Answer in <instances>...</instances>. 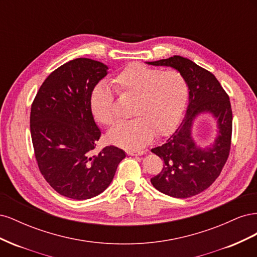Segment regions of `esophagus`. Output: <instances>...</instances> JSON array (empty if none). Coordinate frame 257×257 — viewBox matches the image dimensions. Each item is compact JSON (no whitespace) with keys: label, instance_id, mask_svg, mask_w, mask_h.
Returning a JSON list of instances; mask_svg holds the SVG:
<instances>
[{"label":"esophagus","instance_id":"obj_1","mask_svg":"<svg viewBox=\"0 0 257 257\" xmlns=\"http://www.w3.org/2000/svg\"><path fill=\"white\" fill-rule=\"evenodd\" d=\"M126 153H127V155H135V157H137V155H143V154H144V151H138V152H135V151H127Z\"/></svg>","mask_w":257,"mask_h":257}]
</instances>
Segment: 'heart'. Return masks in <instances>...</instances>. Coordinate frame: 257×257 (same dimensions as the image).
<instances>
[{
  "label": "heart",
  "instance_id": "1",
  "mask_svg": "<svg viewBox=\"0 0 257 257\" xmlns=\"http://www.w3.org/2000/svg\"><path fill=\"white\" fill-rule=\"evenodd\" d=\"M112 85L121 97L133 99L127 122L108 132L111 144L128 150L142 149L153 135L162 137L172 132L180 121L189 98V84L178 71H161L133 63L116 75ZM91 111L97 122L109 126L118 120L112 91L104 83L93 89Z\"/></svg>",
  "mask_w": 257,
  "mask_h": 257
}]
</instances>
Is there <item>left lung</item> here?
Returning <instances> with one entry per match:
<instances>
[{"label":"left lung","mask_w":257,"mask_h":257,"mask_svg":"<svg viewBox=\"0 0 257 257\" xmlns=\"http://www.w3.org/2000/svg\"><path fill=\"white\" fill-rule=\"evenodd\" d=\"M148 64L174 67L189 84V106L180 126L165 144L151 149L164 162L162 172L151 178V183L176 198L197 195L215 181L228 159L232 131L229 96L212 73L186 58L174 56ZM203 112L212 113L217 119L218 136L212 146L201 150L192 141L191 127Z\"/></svg>","instance_id":"obj_1"}]
</instances>
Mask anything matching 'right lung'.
<instances>
[{
    "label": "right lung",
    "mask_w": 257,
    "mask_h": 257,
    "mask_svg": "<svg viewBox=\"0 0 257 257\" xmlns=\"http://www.w3.org/2000/svg\"><path fill=\"white\" fill-rule=\"evenodd\" d=\"M107 69L87 58L69 61L45 79L31 106V137L40 172L54 191L72 199L104 192L125 158L114 146L93 155L102 133L90 96Z\"/></svg>",
    "instance_id": "1"
}]
</instances>
